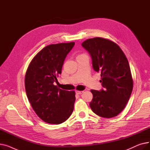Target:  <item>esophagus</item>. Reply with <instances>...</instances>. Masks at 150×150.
<instances>
[{"mask_svg": "<svg viewBox=\"0 0 150 150\" xmlns=\"http://www.w3.org/2000/svg\"><path fill=\"white\" fill-rule=\"evenodd\" d=\"M83 92H84L83 91H76V93L78 94V95H81V94H82Z\"/></svg>", "mask_w": 150, "mask_h": 150, "instance_id": "esophagus-1", "label": "esophagus"}]
</instances>
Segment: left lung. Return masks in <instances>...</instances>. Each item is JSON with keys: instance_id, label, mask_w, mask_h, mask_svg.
<instances>
[{"instance_id": "1", "label": "left lung", "mask_w": 150, "mask_h": 150, "mask_svg": "<svg viewBox=\"0 0 150 150\" xmlns=\"http://www.w3.org/2000/svg\"><path fill=\"white\" fill-rule=\"evenodd\" d=\"M92 58L93 70L101 74L103 89H92V111L104 118H112L127 105L133 88L128 61L115 42L102 38L88 39L81 44Z\"/></svg>"}]
</instances>
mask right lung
Here are the masks:
<instances>
[{
	"mask_svg": "<svg viewBox=\"0 0 150 150\" xmlns=\"http://www.w3.org/2000/svg\"><path fill=\"white\" fill-rule=\"evenodd\" d=\"M75 42L46 46L31 61L25 77L27 98L38 116L46 123L60 124L72 114L75 101L74 91L55 86L61 74L67 54Z\"/></svg>",
	"mask_w": 150,
	"mask_h": 150,
	"instance_id": "right-lung-1",
	"label": "right lung"
}]
</instances>
